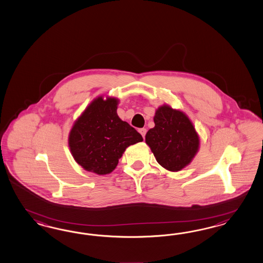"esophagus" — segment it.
Here are the masks:
<instances>
[{
	"label": "esophagus",
	"instance_id": "1",
	"mask_svg": "<svg viewBox=\"0 0 263 263\" xmlns=\"http://www.w3.org/2000/svg\"><path fill=\"white\" fill-rule=\"evenodd\" d=\"M139 132L141 133V135L143 136V138L144 139L145 134H146V129H145V128H141V129L139 130Z\"/></svg>",
	"mask_w": 263,
	"mask_h": 263
}]
</instances>
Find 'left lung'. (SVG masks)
I'll list each match as a JSON object with an SVG mask.
<instances>
[{
	"label": "left lung",
	"instance_id": "obj_1",
	"mask_svg": "<svg viewBox=\"0 0 263 263\" xmlns=\"http://www.w3.org/2000/svg\"><path fill=\"white\" fill-rule=\"evenodd\" d=\"M154 123L145 135V142L162 167L180 171L199 149V136L191 121L182 111L165 105L156 111Z\"/></svg>",
	"mask_w": 263,
	"mask_h": 263
}]
</instances>
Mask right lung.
I'll list each match as a JSON object with an SVG mask.
<instances>
[{
    "mask_svg": "<svg viewBox=\"0 0 263 263\" xmlns=\"http://www.w3.org/2000/svg\"><path fill=\"white\" fill-rule=\"evenodd\" d=\"M118 100L98 97L83 112L69 134L72 155L80 166L97 175H107L119 164L129 145L142 135L117 114Z\"/></svg>",
    "mask_w": 263,
    "mask_h": 263,
    "instance_id": "obj_1",
    "label": "right lung"
}]
</instances>
